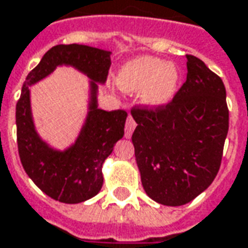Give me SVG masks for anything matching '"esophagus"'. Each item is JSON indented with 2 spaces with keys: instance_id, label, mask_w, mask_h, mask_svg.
<instances>
[{
  "instance_id": "34e87169",
  "label": "esophagus",
  "mask_w": 248,
  "mask_h": 248,
  "mask_svg": "<svg viewBox=\"0 0 248 248\" xmlns=\"http://www.w3.org/2000/svg\"><path fill=\"white\" fill-rule=\"evenodd\" d=\"M136 121L133 119V117L131 115H129V118H127V121H126V126H124V137L126 138H130L131 137V134H133V131H134V129H136Z\"/></svg>"
}]
</instances>
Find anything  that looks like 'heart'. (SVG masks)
<instances>
[{"instance_id":"obj_1","label":"heart","mask_w":248,"mask_h":248,"mask_svg":"<svg viewBox=\"0 0 248 248\" xmlns=\"http://www.w3.org/2000/svg\"><path fill=\"white\" fill-rule=\"evenodd\" d=\"M180 78L174 63L153 56H140L121 67L117 83L130 94L142 91V102L150 108H164L177 94Z\"/></svg>"}]
</instances>
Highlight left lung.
<instances>
[{
  "mask_svg": "<svg viewBox=\"0 0 248 248\" xmlns=\"http://www.w3.org/2000/svg\"><path fill=\"white\" fill-rule=\"evenodd\" d=\"M186 82L168 106L131 111L142 186L169 207L192 202L212 184L228 133L221 79L200 59L186 55Z\"/></svg>",
  "mask_w": 248,
  "mask_h": 248,
  "instance_id": "obj_1",
  "label": "left lung"
}]
</instances>
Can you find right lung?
<instances>
[{
	"instance_id": "obj_1",
	"label": "right lung",
	"mask_w": 248,
	"mask_h": 248,
	"mask_svg": "<svg viewBox=\"0 0 248 248\" xmlns=\"http://www.w3.org/2000/svg\"><path fill=\"white\" fill-rule=\"evenodd\" d=\"M111 52L83 44L52 46L28 74L16 106L17 145L29 178L46 196L65 204H78L99 193L102 166L124 137L127 114L99 108V84H105ZM58 66H72L89 78L88 112L76 141L67 148L52 147L39 136L31 112L30 87Z\"/></svg>"
}]
</instances>
